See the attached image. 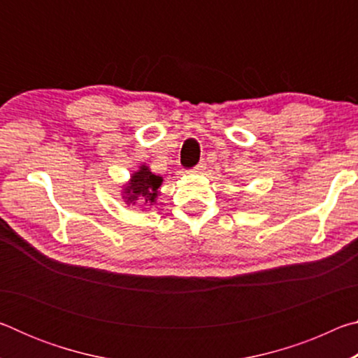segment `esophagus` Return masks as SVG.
<instances>
[{
  "label": "esophagus",
  "mask_w": 358,
  "mask_h": 358,
  "mask_svg": "<svg viewBox=\"0 0 358 358\" xmlns=\"http://www.w3.org/2000/svg\"><path fill=\"white\" fill-rule=\"evenodd\" d=\"M203 171H205V162H203V161H201L197 166H194V167L191 169V172H194V173H201V172H203Z\"/></svg>",
  "instance_id": "34e87169"
}]
</instances>
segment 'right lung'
Masks as SVG:
<instances>
[{
    "label": "right lung",
    "mask_w": 358,
    "mask_h": 358,
    "mask_svg": "<svg viewBox=\"0 0 358 358\" xmlns=\"http://www.w3.org/2000/svg\"><path fill=\"white\" fill-rule=\"evenodd\" d=\"M162 178L157 175L151 173L147 166H142L141 171L132 175L129 186L124 189V199L129 203L138 205H151L155 203V199L157 196V187L161 186Z\"/></svg>",
    "instance_id": "obj_1"
}]
</instances>
